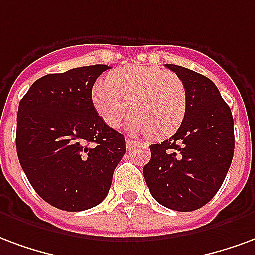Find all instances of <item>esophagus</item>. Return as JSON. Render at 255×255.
Returning <instances> with one entry per match:
<instances>
[{
  "mask_svg": "<svg viewBox=\"0 0 255 255\" xmlns=\"http://www.w3.org/2000/svg\"><path fill=\"white\" fill-rule=\"evenodd\" d=\"M125 144H126V146H128V148H130V146H131V145H134L135 141L134 140H130L129 137H126V138H125Z\"/></svg>",
  "mask_w": 255,
  "mask_h": 255,
  "instance_id": "obj_1",
  "label": "esophagus"
}]
</instances>
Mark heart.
<instances>
[{"instance_id":"b5f03b06","label":"heart","mask_w":255,"mask_h":255,"mask_svg":"<svg viewBox=\"0 0 255 255\" xmlns=\"http://www.w3.org/2000/svg\"><path fill=\"white\" fill-rule=\"evenodd\" d=\"M92 105L106 125L117 128L128 113L126 129L161 140L174 134L185 120L186 87L176 74L153 66H128L98 81Z\"/></svg>"}]
</instances>
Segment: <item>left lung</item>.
I'll use <instances>...</instances> for the list:
<instances>
[{"label": "left lung", "mask_w": 255, "mask_h": 255, "mask_svg": "<svg viewBox=\"0 0 255 255\" xmlns=\"http://www.w3.org/2000/svg\"><path fill=\"white\" fill-rule=\"evenodd\" d=\"M166 66L186 87V115L171 138L149 146L144 178L159 204L191 212L208 204L222 187L234 157V120L212 80L183 66Z\"/></svg>", "instance_id": "left-lung-1"}]
</instances>
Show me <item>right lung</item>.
<instances>
[{"label": "right lung", "instance_id": "1", "mask_svg": "<svg viewBox=\"0 0 255 255\" xmlns=\"http://www.w3.org/2000/svg\"><path fill=\"white\" fill-rule=\"evenodd\" d=\"M107 65L70 69L36 80L20 100L16 149L31 186L68 212L94 208L125 155V137L92 105V87Z\"/></svg>", "mask_w": 255, "mask_h": 255}]
</instances>
